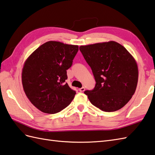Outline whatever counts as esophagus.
I'll return each mask as SVG.
<instances>
[{
	"label": "esophagus",
	"mask_w": 155,
	"mask_h": 155,
	"mask_svg": "<svg viewBox=\"0 0 155 155\" xmlns=\"http://www.w3.org/2000/svg\"><path fill=\"white\" fill-rule=\"evenodd\" d=\"M85 88L84 87H82L81 88H80V89H79V91H81V92H84V91H85Z\"/></svg>",
	"instance_id": "obj_1"
}]
</instances>
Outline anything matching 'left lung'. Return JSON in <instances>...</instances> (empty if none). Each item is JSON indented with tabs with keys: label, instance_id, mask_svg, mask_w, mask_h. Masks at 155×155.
Instances as JSON below:
<instances>
[{
	"label": "left lung",
	"instance_id": "8db88e82",
	"mask_svg": "<svg viewBox=\"0 0 155 155\" xmlns=\"http://www.w3.org/2000/svg\"><path fill=\"white\" fill-rule=\"evenodd\" d=\"M80 50L96 82L93 90L84 91L89 100L104 111L121 109L137 88L139 70L135 58L115 41L81 46Z\"/></svg>",
	"mask_w": 155,
	"mask_h": 155
}]
</instances>
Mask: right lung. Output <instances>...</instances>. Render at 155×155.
<instances>
[{
	"mask_svg": "<svg viewBox=\"0 0 155 155\" xmlns=\"http://www.w3.org/2000/svg\"><path fill=\"white\" fill-rule=\"evenodd\" d=\"M77 45L49 41L27 58L22 68V83L30 101L49 114L60 112L70 104L75 91L67 83L66 70L76 55Z\"/></svg>",
	"mask_w": 155,
	"mask_h": 155,
	"instance_id": "right-lung-1",
	"label": "right lung"
}]
</instances>
